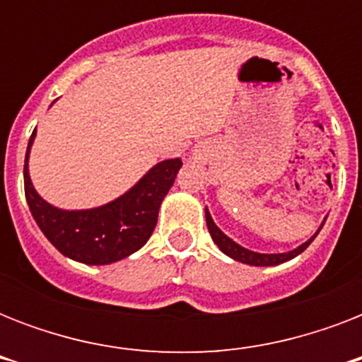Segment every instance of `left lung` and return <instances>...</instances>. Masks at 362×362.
Instances as JSON below:
<instances>
[{
    "mask_svg": "<svg viewBox=\"0 0 362 362\" xmlns=\"http://www.w3.org/2000/svg\"><path fill=\"white\" fill-rule=\"evenodd\" d=\"M204 214H206V227H209L210 237H212V240L218 244V247H220L221 252L226 253V255H229V257L235 259V261H240V263H246V264H253V267H272V264L286 263V261H289V259L297 257L298 253H303L304 250L312 244V240L317 237V233H320L321 227H323L321 226L314 237L304 242V244H300L297 250H291V252H286V253H257V252H252V250H247V247H242L240 244H237V242L231 240L227 235H223L220 227L216 226L214 220H212L209 209H204Z\"/></svg>",
    "mask_w": 362,
    "mask_h": 362,
    "instance_id": "8db88e82",
    "label": "left lung"
}]
</instances>
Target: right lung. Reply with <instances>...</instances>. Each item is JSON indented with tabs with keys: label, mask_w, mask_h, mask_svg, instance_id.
<instances>
[{
	"label": "right lung",
	"mask_w": 362,
	"mask_h": 362,
	"mask_svg": "<svg viewBox=\"0 0 362 362\" xmlns=\"http://www.w3.org/2000/svg\"><path fill=\"white\" fill-rule=\"evenodd\" d=\"M35 139L31 133L24 161L25 201L33 220L59 253L86 264H109L141 250L158 223L161 201L182 167L178 158L153 165L129 192L90 210H62L48 204L30 180L28 159Z\"/></svg>",
	"instance_id": "obj_1"
}]
</instances>
